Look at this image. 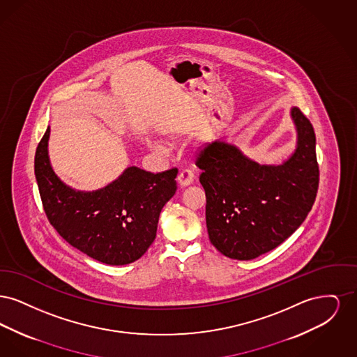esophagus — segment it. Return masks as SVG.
<instances>
[{"mask_svg":"<svg viewBox=\"0 0 357 357\" xmlns=\"http://www.w3.org/2000/svg\"><path fill=\"white\" fill-rule=\"evenodd\" d=\"M194 178H195L194 171L191 170V169H183L178 175V182H179L181 186L186 187L194 182Z\"/></svg>","mask_w":357,"mask_h":357,"instance_id":"1","label":"esophagus"}]
</instances>
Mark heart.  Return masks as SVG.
<instances>
[{"instance_id": "b5f03b06", "label": "heart", "mask_w": 357, "mask_h": 357, "mask_svg": "<svg viewBox=\"0 0 357 357\" xmlns=\"http://www.w3.org/2000/svg\"><path fill=\"white\" fill-rule=\"evenodd\" d=\"M159 149H162V147H160V146H159Z\"/></svg>"}]
</instances>
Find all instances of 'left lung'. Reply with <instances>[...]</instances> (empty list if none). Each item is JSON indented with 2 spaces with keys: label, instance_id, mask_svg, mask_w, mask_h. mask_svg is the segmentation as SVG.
Wrapping results in <instances>:
<instances>
[{
  "label": "left lung",
  "instance_id": "1",
  "mask_svg": "<svg viewBox=\"0 0 357 357\" xmlns=\"http://www.w3.org/2000/svg\"><path fill=\"white\" fill-rule=\"evenodd\" d=\"M291 118L297 149L280 166L259 165L226 142L197 153L208 238L229 258L248 261L275 249L312 210L320 175L316 135L298 108H291Z\"/></svg>",
  "mask_w": 357,
  "mask_h": 357
}]
</instances>
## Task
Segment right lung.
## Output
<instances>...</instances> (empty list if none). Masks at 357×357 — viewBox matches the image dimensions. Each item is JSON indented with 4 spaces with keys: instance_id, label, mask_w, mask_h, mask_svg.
Instances as JSON below:
<instances>
[{
    "instance_id": "add662e5",
    "label": "right lung",
    "mask_w": 357,
    "mask_h": 357,
    "mask_svg": "<svg viewBox=\"0 0 357 357\" xmlns=\"http://www.w3.org/2000/svg\"><path fill=\"white\" fill-rule=\"evenodd\" d=\"M50 127L34 156V174L48 221L69 245L107 265H127L147 252L159 214L176 191L178 169L150 172L128 167L102 190L75 191L53 172Z\"/></svg>"
}]
</instances>
